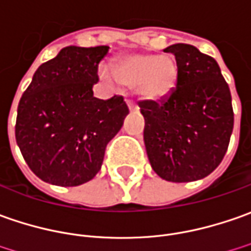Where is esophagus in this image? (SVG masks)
I'll use <instances>...</instances> for the list:
<instances>
[{
    "label": "esophagus",
    "instance_id": "esophagus-1",
    "mask_svg": "<svg viewBox=\"0 0 251 251\" xmlns=\"http://www.w3.org/2000/svg\"><path fill=\"white\" fill-rule=\"evenodd\" d=\"M126 104H127V108L130 109V111H137V105H136L134 101H132V100H126Z\"/></svg>",
    "mask_w": 251,
    "mask_h": 251
}]
</instances>
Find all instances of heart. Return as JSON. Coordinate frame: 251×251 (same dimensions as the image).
<instances>
[{"label": "heart", "mask_w": 251, "mask_h": 251, "mask_svg": "<svg viewBox=\"0 0 251 251\" xmlns=\"http://www.w3.org/2000/svg\"><path fill=\"white\" fill-rule=\"evenodd\" d=\"M99 75L104 82L136 89L142 99L162 101L176 89L179 65L171 54L134 52L118 58L114 69L102 65Z\"/></svg>", "instance_id": "heart-1"}]
</instances>
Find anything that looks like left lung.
Segmentation results:
<instances>
[{
	"instance_id": "8db88e82",
	"label": "left lung",
	"mask_w": 251,
	"mask_h": 251,
	"mask_svg": "<svg viewBox=\"0 0 251 251\" xmlns=\"http://www.w3.org/2000/svg\"><path fill=\"white\" fill-rule=\"evenodd\" d=\"M164 51L175 55L179 82L168 99L140 102L146 151L160 177L193 182L208 176L228 150L232 97L214 58L182 43Z\"/></svg>"
}]
</instances>
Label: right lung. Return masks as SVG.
I'll return each instance as SVG.
<instances>
[{
    "instance_id": "right-lung-1",
    "label": "right lung",
    "mask_w": 251,
    "mask_h": 251,
    "mask_svg": "<svg viewBox=\"0 0 251 251\" xmlns=\"http://www.w3.org/2000/svg\"><path fill=\"white\" fill-rule=\"evenodd\" d=\"M108 50L62 48L39 66L19 101L16 143L29 168L47 183L66 187L91 180L129 114L124 97L93 96Z\"/></svg>"
}]
</instances>
